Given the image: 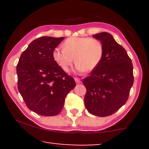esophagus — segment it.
<instances>
[{
  "label": "esophagus",
  "instance_id": "34e87169",
  "mask_svg": "<svg viewBox=\"0 0 149 149\" xmlns=\"http://www.w3.org/2000/svg\"><path fill=\"white\" fill-rule=\"evenodd\" d=\"M74 80H75V82H76L77 83H81V81L79 79V78H74Z\"/></svg>",
  "mask_w": 149,
  "mask_h": 149
}]
</instances>
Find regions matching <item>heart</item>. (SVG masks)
Segmentation results:
<instances>
[{
	"instance_id": "b5f03b06",
	"label": "heart",
	"mask_w": 149,
	"mask_h": 149,
	"mask_svg": "<svg viewBox=\"0 0 149 149\" xmlns=\"http://www.w3.org/2000/svg\"><path fill=\"white\" fill-rule=\"evenodd\" d=\"M104 52V45L100 40L73 36L64 42L63 49H54L52 58L64 72H69L74 58L77 72H89L95 70L101 62Z\"/></svg>"
}]
</instances>
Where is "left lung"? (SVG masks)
<instances>
[{"instance_id":"8db88e82","label":"left lung","mask_w":149,"mask_h":149,"mask_svg":"<svg viewBox=\"0 0 149 149\" xmlns=\"http://www.w3.org/2000/svg\"><path fill=\"white\" fill-rule=\"evenodd\" d=\"M102 42L104 52L97 68L83 81L87 91L85 106L98 117L113 115L125 104L134 83L133 65L125 49L108 32L93 35Z\"/></svg>"}]
</instances>
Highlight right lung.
Segmentation results:
<instances>
[{
    "label": "right lung",
    "mask_w": 149,
    "mask_h": 149,
    "mask_svg": "<svg viewBox=\"0 0 149 149\" xmlns=\"http://www.w3.org/2000/svg\"><path fill=\"white\" fill-rule=\"evenodd\" d=\"M64 37L42 36L22 52L17 65V87L30 111L42 116L60 113L74 79L54 62L52 52Z\"/></svg>",
    "instance_id": "1"
}]
</instances>
